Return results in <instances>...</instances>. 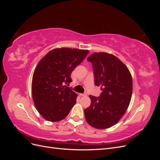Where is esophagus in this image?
Returning a JSON list of instances; mask_svg holds the SVG:
<instances>
[{"label":"esophagus","mask_w":160,"mask_h":160,"mask_svg":"<svg viewBox=\"0 0 160 160\" xmlns=\"http://www.w3.org/2000/svg\"><path fill=\"white\" fill-rule=\"evenodd\" d=\"M79 95L81 97H86L88 95H87L86 93H79Z\"/></svg>","instance_id":"obj_1"}]
</instances>
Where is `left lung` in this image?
<instances>
[{
    "mask_svg": "<svg viewBox=\"0 0 160 160\" xmlns=\"http://www.w3.org/2000/svg\"><path fill=\"white\" fill-rule=\"evenodd\" d=\"M93 67L95 85L102 91L99 98L89 95L91 105L85 109L91 126L107 129L117 123L129 107L132 95V77L128 67L109 53L94 52L88 58Z\"/></svg>",
    "mask_w": 160,
    "mask_h": 160,
    "instance_id": "obj_1",
    "label": "left lung"
}]
</instances>
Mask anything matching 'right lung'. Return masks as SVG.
Segmentation results:
<instances>
[{"mask_svg":"<svg viewBox=\"0 0 160 160\" xmlns=\"http://www.w3.org/2000/svg\"><path fill=\"white\" fill-rule=\"evenodd\" d=\"M88 50L57 48L38 62L32 79L34 103L42 117L55 122L65 119L76 103L77 95L67 86L71 74L84 60Z\"/></svg>","mask_w":160,"mask_h":160,"instance_id":"add662e5","label":"right lung"}]
</instances>
